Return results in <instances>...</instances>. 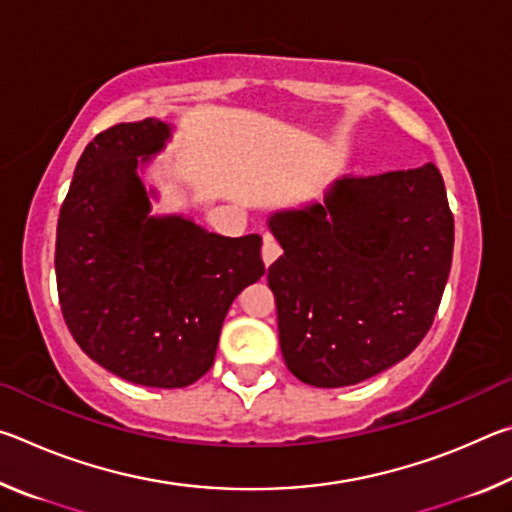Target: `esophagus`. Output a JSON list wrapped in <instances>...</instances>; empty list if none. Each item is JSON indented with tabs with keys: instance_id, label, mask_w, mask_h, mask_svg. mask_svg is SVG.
Wrapping results in <instances>:
<instances>
[{
	"instance_id": "34e87169",
	"label": "esophagus",
	"mask_w": 512,
	"mask_h": 512,
	"mask_svg": "<svg viewBox=\"0 0 512 512\" xmlns=\"http://www.w3.org/2000/svg\"><path fill=\"white\" fill-rule=\"evenodd\" d=\"M280 255H282V248L277 246V241H275L273 237L264 235V246H262V259H264V264L271 266Z\"/></svg>"
}]
</instances>
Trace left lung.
I'll use <instances>...</instances> for the list:
<instances>
[{
  "instance_id": "left-lung-1",
  "label": "left lung",
  "mask_w": 512,
  "mask_h": 512,
  "mask_svg": "<svg viewBox=\"0 0 512 512\" xmlns=\"http://www.w3.org/2000/svg\"><path fill=\"white\" fill-rule=\"evenodd\" d=\"M268 268L287 368L305 384H359L418 348L443 298L454 216L440 171L341 178L325 201L277 210Z\"/></svg>"
}]
</instances>
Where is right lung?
<instances>
[{"label": "right lung", "mask_w": 512, "mask_h": 512, "mask_svg": "<svg viewBox=\"0 0 512 512\" xmlns=\"http://www.w3.org/2000/svg\"><path fill=\"white\" fill-rule=\"evenodd\" d=\"M160 119L117 124L83 151L58 216L56 282L74 341L133 384L183 388L212 368L225 314L264 275L262 237L151 214L142 171L171 140Z\"/></svg>", "instance_id": "add662e5"}]
</instances>
